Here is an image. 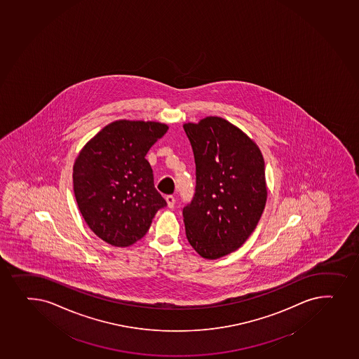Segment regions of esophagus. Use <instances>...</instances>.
I'll list each match as a JSON object with an SVG mask.
<instances>
[{
    "label": "esophagus",
    "mask_w": 359,
    "mask_h": 359,
    "mask_svg": "<svg viewBox=\"0 0 359 359\" xmlns=\"http://www.w3.org/2000/svg\"><path fill=\"white\" fill-rule=\"evenodd\" d=\"M167 205H168V208H174V204H175V198L173 196H167L166 197Z\"/></svg>",
    "instance_id": "34e87169"
}]
</instances>
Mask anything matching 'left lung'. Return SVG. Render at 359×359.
Here are the masks:
<instances>
[{"label": "left lung", "mask_w": 359, "mask_h": 359, "mask_svg": "<svg viewBox=\"0 0 359 359\" xmlns=\"http://www.w3.org/2000/svg\"><path fill=\"white\" fill-rule=\"evenodd\" d=\"M196 161L197 186L184 208L186 237L206 259L243 245L266 206L264 158L239 128L217 116L184 124Z\"/></svg>", "instance_id": "obj_1"}]
</instances>
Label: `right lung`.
<instances>
[{
    "instance_id": "right-lung-1",
    "label": "right lung",
    "mask_w": 359,
    "mask_h": 359,
    "mask_svg": "<svg viewBox=\"0 0 359 359\" xmlns=\"http://www.w3.org/2000/svg\"><path fill=\"white\" fill-rule=\"evenodd\" d=\"M167 130V124L153 121H115L97 133L74 161V197L81 216L114 247L142 238L155 213L167 205L144 158Z\"/></svg>"
}]
</instances>
